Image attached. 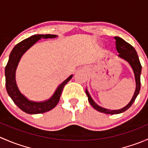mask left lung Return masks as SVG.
Listing matches in <instances>:
<instances>
[{"mask_svg": "<svg viewBox=\"0 0 148 148\" xmlns=\"http://www.w3.org/2000/svg\"><path fill=\"white\" fill-rule=\"evenodd\" d=\"M114 39L116 41V49H117V52L120 53L118 55V57L127 62L129 63V64L131 66V67H132V70H133L134 75H135V84H136V87H135V93H134L132 99H131L130 102L128 103L125 107H122V108L120 109V110H108V109L104 108V107H102L98 105L93 100L92 97L90 96L87 89H86V94L87 95L88 100H89L91 105L92 106V107H94L95 110L100 112L110 114H120V113H122L126 111L127 110H128L132 106V104L135 102V99H136V97L139 95V92H140V74H141L142 71V66L140 64L138 53H137L136 51L134 49L133 46H131L130 44H128L127 42H126L125 40H123L120 37L115 36L114 37Z\"/></svg>", "mask_w": 148, "mask_h": 148, "instance_id": "left-lung-1", "label": "left lung"}]
</instances>
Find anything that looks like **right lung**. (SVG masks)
<instances>
[{"label": "right lung", "instance_id": "right-lung-1", "mask_svg": "<svg viewBox=\"0 0 148 148\" xmlns=\"http://www.w3.org/2000/svg\"><path fill=\"white\" fill-rule=\"evenodd\" d=\"M57 36V35L53 34H35L16 44L10 53L8 62L5 69V86L7 92L13 102L22 111L28 114H34L44 113L54 108L60 99L64 87L73 77L72 74L70 75L66 79L58 86L53 95L49 99L43 102H34L28 99L20 92L17 86L16 81V71L22 56L31 46H34L41 38H54Z\"/></svg>", "mask_w": 148, "mask_h": 148}]
</instances>
